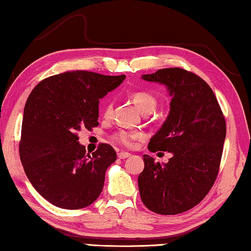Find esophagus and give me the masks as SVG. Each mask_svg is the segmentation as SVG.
<instances>
[{
    "label": "esophagus",
    "instance_id": "34e87169",
    "mask_svg": "<svg viewBox=\"0 0 251 251\" xmlns=\"http://www.w3.org/2000/svg\"><path fill=\"white\" fill-rule=\"evenodd\" d=\"M117 155H118V159H122V160L127 159V158H129V156H130L128 152H119Z\"/></svg>",
    "mask_w": 251,
    "mask_h": 251
}]
</instances>
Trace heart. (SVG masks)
<instances>
[{"label":"heart","instance_id":"obj_1","mask_svg":"<svg viewBox=\"0 0 251 251\" xmlns=\"http://www.w3.org/2000/svg\"><path fill=\"white\" fill-rule=\"evenodd\" d=\"M133 101L137 107V109L141 111L142 114L147 113V111H153L156 106V99L152 95H150L149 92L145 91H137L133 95ZM111 103L110 100H108L106 106L103 108V114L108 116L111 113ZM141 136V134L134 133V132H126V130H119L118 133L115 134L114 140L118 142L119 144L125 145V147H132L134 141Z\"/></svg>","mask_w":251,"mask_h":251}]
</instances>
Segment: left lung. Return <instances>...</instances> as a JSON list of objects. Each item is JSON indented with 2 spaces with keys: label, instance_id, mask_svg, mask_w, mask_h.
Returning <instances> with one entry per match:
<instances>
[{
  "label": "left lung",
  "instance_id": "left-lung-1",
  "mask_svg": "<svg viewBox=\"0 0 251 251\" xmlns=\"http://www.w3.org/2000/svg\"><path fill=\"white\" fill-rule=\"evenodd\" d=\"M142 78L166 85L171 96L169 115L148 149L173 156L160 164L144 154L138 190L150 211L179 214L196 206L214 184L226 140V119L213 90L196 74L174 67Z\"/></svg>",
  "mask_w": 251,
  "mask_h": 251
}]
</instances>
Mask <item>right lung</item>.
<instances>
[{"label":"right lung","mask_w":251,"mask_h":251,"mask_svg":"<svg viewBox=\"0 0 251 251\" xmlns=\"http://www.w3.org/2000/svg\"><path fill=\"white\" fill-rule=\"evenodd\" d=\"M125 77L72 71L45 78L28 97L21 163L33 188L55 206L87 207L102 192L104 174L117 154L109 144L87 154L76 133L99 125V100Z\"/></svg>","instance_id":"add662e5"}]
</instances>
